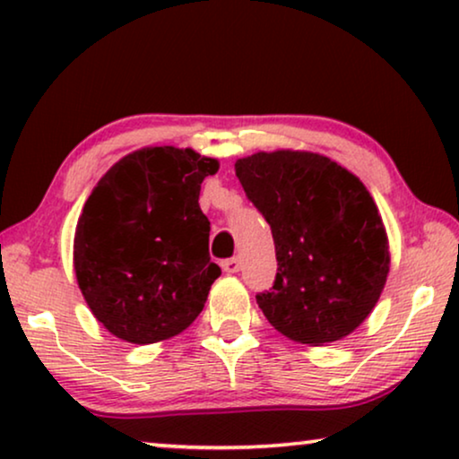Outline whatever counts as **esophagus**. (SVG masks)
Returning <instances> with one entry per match:
<instances>
[{"label":"esophagus","instance_id":"34e87169","mask_svg":"<svg viewBox=\"0 0 459 459\" xmlns=\"http://www.w3.org/2000/svg\"><path fill=\"white\" fill-rule=\"evenodd\" d=\"M221 267H223L225 273H238V272H240L242 263H240V259H238V256H231V259H225L221 263Z\"/></svg>","mask_w":459,"mask_h":459}]
</instances>
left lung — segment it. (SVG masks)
<instances>
[{
	"label": "left lung",
	"instance_id": "1",
	"mask_svg": "<svg viewBox=\"0 0 459 459\" xmlns=\"http://www.w3.org/2000/svg\"><path fill=\"white\" fill-rule=\"evenodd\" d=\"M236 178L272 228L278 273L256 294L269 324L309 347L349 336L378 303L391 265L366 186L328 156L299 150L238 159Z\"/></svg>",
	"mask_w": 459,
	"mask_h": 459
}]
</instances>
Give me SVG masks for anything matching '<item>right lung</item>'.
<instances>
[{
    "mask_svg": "<svg viewBox=\"0 0 459 459\" xmlns=\"http://www.w3.org/2000/svg\"><path fill=\"white\" fill-rule=\"evenodd\" d=\"M219 162L192 148L135 150L87 198L73 263L83 299L110 334L134 344L184 332L221 269L211 261V223L200 184Z\"/></svg>",
    "mask_w": 459,
    "mask_h": 459,
    "instance_id": "add662e5",
    "label": "right lung"
}]
</instances>
